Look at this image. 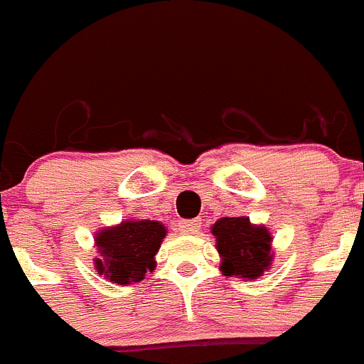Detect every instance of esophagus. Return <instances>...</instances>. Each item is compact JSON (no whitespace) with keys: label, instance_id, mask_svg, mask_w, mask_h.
Segmentation results:
<instances>
[{"label":"esophagus","instance_id":"34e87169","mask_svg":"<svg viewBox=\"0 0 364 364\" xmlns=\"http://www.w3.org/2000/svg\"><path fill=\"white\" fill-rule=\"evenodd\" d=\"M176 230L182 235H197L200 231V222L198 220H180L176 224Z\"/></svg>","mask_w":364,"mask_h":364}]
</instances>
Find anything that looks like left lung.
I'll return each mask as SVG.
<instances>
[{
  "instance_id": "1",
  "label": "left lung",
  "mask_w": 364,
  "mask_h": 364,
  "mask_svg": "<svg viewBox=\"0 0 364 364\" xmlns=\"http://www.w3.org/2000/svg\"><path fill=\"white\" fill-rule=\"evenodd\" d=\"M211 233L222 275L253 281L272 268L273 237L264 224H253L250 217H222L211 226Z\"/></svg>"
}]
</instances>
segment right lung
<instances>
[{
	"instance_id": "1",
	"label": "right lung",
	"mask_w": 364,
	"mask_h": 364,
	"mask_svg": "<svg viewBox=\"0 0 364 364\" xmlns=\"http://www.w3.org/2000/svg\"><path fill=\"white\" fill-rule=\"evenodd\" d=\"M166 235L162 222L147 218H124L117 226L102 228L95 233V269L120 286L140 282L156 268L154 257Z\"/></svg>"
}]
</instances>
